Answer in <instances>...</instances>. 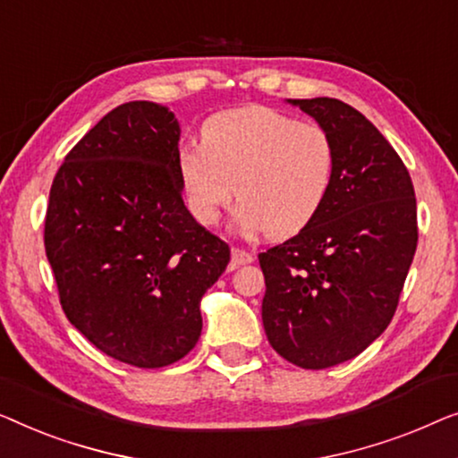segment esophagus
<instances>
[{"label": "esophagus", "mask_w": 458, "mask_h": 458, "mask_svg": "<svg viewBox=\"0 0 458 458\" xmlns=\"http://www.w3.org/2000/svg\"><path fill=\"white\" fill-rule=\"evenodd\" d=\"M253 259H255V257L250 255L249 250H242V249H238V247H232V263H230L232 269L238 267V266H244V263H250Z\"/></svg>", "instance_id": "esophagus-1"}]
</instances>
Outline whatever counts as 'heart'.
<instances>
[{
  "mask_svg": "<svg viewBox=\"0 0 458 458\" xmlns=\"http://www.w3.org/2000/svg\"><path fill=\"white\" fill-rule=\"evenodd\" d=\"M336 149L324 126L266 106L220 112L201 145L178 151L176 172L197 222L211 226L236 197V224L269 238L307 228L330 195Z\"/></svg>",
  "mask_w": 458,
  "mask_h": 458,
  "instance_id": "obj_1",
  "label": "heart"
}]
</instances>
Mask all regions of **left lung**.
I'll return each mask as SVG.
<instances>
[{
  "label": "left lung",
  "instance_id": "8db88e82",
  "mask_svg": "<svg viewBox=\"0 0 458 458\" xmlns=\"http://www.w3.org/2000/svg\"><path fill=\"white\" fill-rule=\"evenodd\" d=\"M286 101L326 128L336 167L318 217L259 253L261 319L280 357L326 369L363 352L396 311L417 249L415 189L384 134L349 103Z\"/></svg>",
  "mask_w": 458,
  "mask_h": 458
}]
</instances>
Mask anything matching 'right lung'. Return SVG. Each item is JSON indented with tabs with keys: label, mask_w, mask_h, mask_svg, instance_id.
Instances as JSON below:
<instances>
[{
	"label": "right lung",
	"mask_w": 458,
	"mask_h": 458,
	"mask_svg": "<svg viewBox=\"0 0 458 458\" xmlns=\"http://www.w3.org/2000/svg\"><path fill=\"white\" fill-rule=\"evenodd\" d=\"M180 124L170 107L122 103L57 170L45 253L64 313L122 363L156 369L201 336V299L230 247L184 208L176 172Z\"/></svg>",
	"instance_id": "right-lung-1"
}]
</instances>
